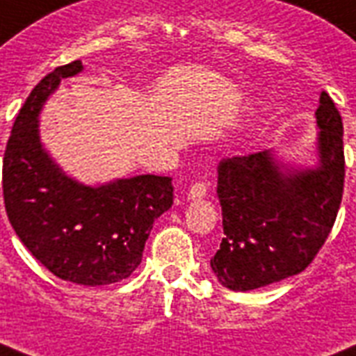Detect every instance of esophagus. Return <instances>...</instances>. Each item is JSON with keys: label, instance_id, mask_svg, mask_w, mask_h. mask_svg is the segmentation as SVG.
I'll list each match as a JSON object with an SVG mask.
<instances>
[{"label": "esophagus", "instance_id": "1", "mask_svg": "<svg viewBox=\"0 0 356 356\" xmlns=\"http://www.w3.org/2000/svg\"><path fill=\"white\" fill-rule=\"evenodd\" d=\"M207 194V184L205 183H196L192 184L188 190V202H196V200H202Z\"/></svg>", "mask_w": 356, "mask_h": 356}]
</instances>
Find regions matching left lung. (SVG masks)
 I'll return each mask as SVG.
<instances>
[{
    "label": "left lung",
    "instance_id": "8db88e82",
    "mask_svg": "<svg viewBox=\"0 0 356 356\" xmlns=\"http://www.w3.org/2000/svg\"><path fill=\"white\" fill-rule=\"evenodd\" d=\"M314 162H287L276 149L222 159L216 197L224 238L211 257L216 280L232 291L298 275L329 237L343 192V124L321 91Z\"/></svg>",
    "mask_w": 356,
    "mask_h": 356
}]
</instances>
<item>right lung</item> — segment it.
Segmentation results:
<instances>
[{
  "label": "right lung",
  "instance_id": "add662e5",
  "mask_svg": "<svg viewBox=\"0 0 356 356\" xmlns=\"http://www.w3.org/2000/svg\"><path fill=\"white\" fill-rule=\"evenodd\" d=\"M81 61L46 74L13 124L3 159L7 216L27 250L51 275L80 286L129 278L142 263L154 220L173 203L172 177L134 175L88 184L69 175L44 147L40 113Z\"/></svg>",
  "mask_w": 356,
  "mask_h": 356
}]
</instances>
